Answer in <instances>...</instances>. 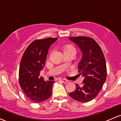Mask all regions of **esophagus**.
Wrapping results in <instances>:
<instances>
[{"label": "esophagus", "instance_id": "esophagus-1", "mask_svg": "<svg viewBox=\"0 0 121 121\" xmlns=\"http://www.w3.org/2000/svg\"><path fill=\"white\" fill-rule=\"evenodd\" d=\"M61 81V82H63V83H68V80H65V79H61L60 80Z\"/></svg>", "mask_w": 121, "mask_h": 121}]
</instances>
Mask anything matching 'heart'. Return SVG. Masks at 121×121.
Masks as SVG:
<instances>
[{
    "label": "heart",
    "instance_id": "1",
    "mask_svg": "<svg viewBox=\"0 0 121 121\" xmlns=\"http://www.w3.org/2000/svg\"><path fill=\"white\" fill-rule=\"evenodd\" d=\"M75 50V49L73 46L71 45H65L64 47V48H63L64 51H65V50Z\"/></svg>",
    "mask_w": 121,
    "mask_h": 121
}]
</instances>
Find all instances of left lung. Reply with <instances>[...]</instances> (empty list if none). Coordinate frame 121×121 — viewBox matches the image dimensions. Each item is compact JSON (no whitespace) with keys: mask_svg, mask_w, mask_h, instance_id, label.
I'll use <instances>...</instances> for the list:
<instances>
[{"mask_svg":"<svg viewBox=\"0 0 121 121\" xmlns=\"http://www.w3.org/2000/svg\"><path fill=\"white\" fill-rule=\"evenodd\" d=\"M82 53L79 63V72L84 78L82 85L76 84V90L69 93L71 98L80 102H88L94 99L103 87L107 76L105 58L97 42L90 37H69Z\"/></svg>","mask_w":121,"mask_h":121,"instance_id":"1","label":"left lung"}]
</instances>
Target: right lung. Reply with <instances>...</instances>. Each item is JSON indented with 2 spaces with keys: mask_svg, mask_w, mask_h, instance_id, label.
<instances>
[{
  "mask_svg": "<svg viewBox=\"0 0 121 121\" xmlns=\"http://www.w3.org/2000/svg\"><path fill=\"white\" fill-rule=\"evenodd\" d=\"M57 39L48 38L34 41L22 57L19 70L20 86L27 98L35 103L45 101L52 95L54 82H46L39 74L45 64L49 48Z\"/></svg>",
  "mask_w": 121,
  "mask_h": 121,
  "instance_id": "right-lung-1",
  "label": "right lung"
}]
</instances>
